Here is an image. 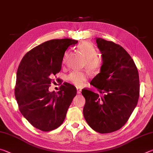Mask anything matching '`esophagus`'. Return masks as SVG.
Masks as SVG:
<instances>
[{"instance_id": "esophagus-1", "label": "esophagus", "mask_w": 153, "mask_h": 153, "mask_svg": "<svg viewBox=\"0 0 153 153\" xmlns=\"http://www.w3.org/2000/svg\"><path fill=\"white\" fill-rule=\"evenodd\" d=\"M82 92V88H79V87H77V93L78 94H79L80 93Z\"/></svg>"}]
</instances>
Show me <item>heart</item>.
Returning <instances> with one entry per match:
<instances>
[{
    "label": "heart",
    "instance_id": "obj_1",
    "mask_svg": "<svg viewBox=\"0 0 153 153\" xmlns=\"http://www.w3.org/2000/svg\"><path fill=\"white\" fill-rule=\"evenodd\" d=\"M78 49L86 58V67L90 71H99L102 67V59L97 56V51L91 43L83 42L78 45ZM67 53L65 54V56ZM89 74L86 71H72L67 76V79L76 86H82L88 79Z\"/></svg>",
    "mask_w": 153,
    "mask_h": 153
}]
</instances>
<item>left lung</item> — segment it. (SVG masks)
Listing matches in <instances>:
<instances>
[{
  "label": "left lung",
  "mask_w": 153,
  "mask_h": 153,
  "mask_svg": "<svg viewBox=\"0 0 153 153\" xmlns=\"http://www.w3.org/2000/svg\"><path fill=\"white\" fill-rule=\"evenodd\" d=\"M102 53L100 72L90 82L98 93L84 88V117L90 128L100 134L117 131L125 125L136 107L140 95L138 69L125 49L97 38Z\"/></svg>",
  "instance_id": "obj_1"
}]
</instances>
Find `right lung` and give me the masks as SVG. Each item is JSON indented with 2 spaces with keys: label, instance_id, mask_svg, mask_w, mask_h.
<instances>
[{
  "label": "right lung",
  "instance_id": "obj_1",
  "mask_svg": "<svg viewBox=\"0 0 153 153\" xmlns=\"http://www.w3.org/2000/svg\"><path fill=\"white\" fill-rule=\"evenodd\" d=\"M77 41L65 38L46 41L28 51L17 71L15 96L20 112L34 128L49 131L59 128L77 94L63 83L57 92L48 91L53 77L61 71L65 52Z\"/></svg>",
  "mask_w": 153,
  "mask_h": 153
}]
</instances>
